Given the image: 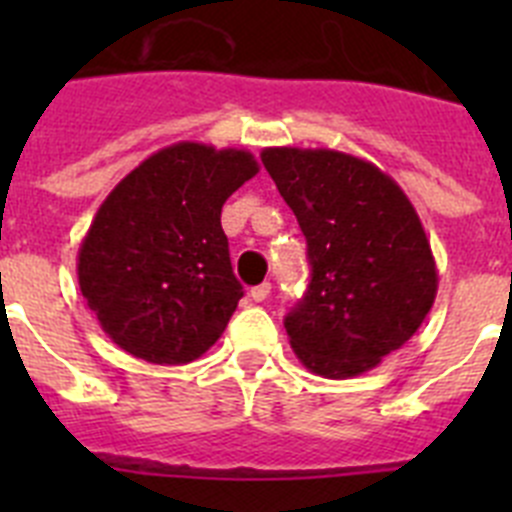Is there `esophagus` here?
<instances>
[{
	"label": "esophagus",
	"instance_id": "esophagus-1",
	"mask_svg": "<svg viewBox=\"0 0 512 512\" xmlns=\"http://www.w3.org/2000/svg\"><path fill=\"white\" fill-rule=\"evenodd\" d=\"M269 295H271V284H269V282H264V284H259V287H253V289H251L253 302L269 300Z\"/></svg>",
	"mask_w": 512,
	"mask_h": 512
}]
</instances>
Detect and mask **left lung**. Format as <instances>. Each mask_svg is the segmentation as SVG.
Returning a JSON list of instances; mask_svg holds the SVG:
<instances>
[{
	"instance_id": "left-lung-1",
	"label": "left lung",
	"mask_w": 512,
	"mask_h": 512,
	"mask_svg": "<svg viewBox=\"0 0 512 512\" xmlns=\"http://www.w3.org/2000/svg\"><path fill=\"white\" fill-rule=\"evenodd\" d=\"M266 171L307 238L312 279L284 318L312 374L369 372L431 312L438 271L408 194L372 161L330 148H264Z\"/></svg>"
}]
</instances>
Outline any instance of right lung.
Returning <instances> with one entry per match:
<instances>
[{
	"label": "right lung",
	"mask_w": 512,
	"mask_h": 512,
	"mask_svg": "<svg viewBox=\"0 0 512 512\" xmlns=\"http://www.w3.org/2000/svg\"><path fill=\"white\" fill-rule=\"evenodd\" d=\"M259 174L243 148L182 140L135 166L79 246L87 305L122 351L189 364L223 336L243 297L220 225L225 200Z\"/></svg>",
	"instance_id": "obj_1"
}]
</instances>
